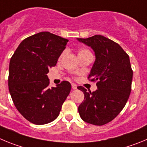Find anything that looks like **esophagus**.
<instances>
[{"instance_id": "obj_1", "label": "esophagus", "mask_w": 147, "mask_h": 147, "mask_svg": "<svg viewBox=\"0 0 147 147\" xmlns=\"http://www.w3.org/2000/svg\"><path fill=\"white\" fill-rule=\"evenodd\" d=\"M72 88H73V89H77V85H76V84H75V83H72Z\"/></svg>"}]
</instances>
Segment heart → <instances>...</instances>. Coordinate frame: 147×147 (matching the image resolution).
Segmentation results:
<instances>
[{"label":"heart","mask_w":147,"mask_h":147,"mask_svg":"<svg viewBox=\"0 0 147 147\" xmlns=\"http://www.w3.org/2000/svg\"><path fill=\"white\" fill-rule=\"evenodd\" d=\"M64 54V53H63L61 54V58L63 56V55ZM78 56H81V55H86V54H92L91 53V52H90L89 51H88V49L86 48H80L78 50Z\"/></svg>","instance_id":"heart-1"}]
</instances>
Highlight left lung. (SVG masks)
Here are the masks:
<instances>
[{"label":"left lung","instance_id":"left-lung-1","mask_svg":"<svg viewBox=\"0 0 147 147\" xmlns=\"http://www.w3.org/2000/svg\"><path fill=\"white\" fill-rule=\"evenodd\" d=\"M78 40L94 51L96 59L88 78L97 81L95 92L78 87L84 94L79 114L86 122L101 126L116 118L129 98L133 80L129 55L119 45L103 36Z\"/></svg>","mask_w":147,"mask_h":147}]
</instances>
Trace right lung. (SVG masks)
Returning a JSON list of instances; mask_svg holds the SVG:
<instances>
[{
	"instance_id": "right-lung-1",
	"label": "right lung",
	"mask_w": 147,
	"mask_h": 147,
	"mask_svg": "<svg viewBox=\"0 0 147 147\" xmlns=\"http://www.w3.org/2000/svg\"><path fill=\"white\" fill-rule=\"evenodd\" d=\"M68 39L47 31L21 42L9 63L8 85L16 108L30 122L41 125L54 121L71 91L62 81L49 88V69L56 65Z\"/></svg>"
}]
</instances>
